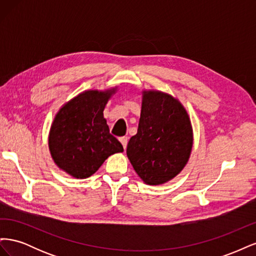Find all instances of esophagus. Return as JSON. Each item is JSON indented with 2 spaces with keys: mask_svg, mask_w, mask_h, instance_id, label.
<instances>
[{
  "mask_svg": "<svg viewBox=\"0 0 256 256\" xmlns=\"http://www.w3.org/2000/svg\"><path fill=\"white\" fill-rule=\"evenodd\" d=\"M120 143H122V145L124 148L126 150L127 143H128V138H127V136H122V138H120Z\"/></svg>",
  "mask_w": 256,
  "mask_h": 256,
  "instance_id": "obj_1",
  "label": "esophagus"
}]
</instances>
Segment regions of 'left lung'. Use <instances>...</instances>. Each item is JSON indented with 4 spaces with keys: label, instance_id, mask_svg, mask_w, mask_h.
I'll return each instance as SVG.
<instances>
[{
    "label": "left lung",
    "instance_id": "left-lung-1",
    "mask_svg": "<svg viewBox=\"0 0 256 256\" xmlns=\"http://www.w3.org/2000/svg\"><path fill=\"white\" fill-rule=\"evenodd\" d=\"M193 145L191 120L177 98L160 90H143L138 132L127 145V157L141 180L166 184L187 164Z\"/></svg>",
    "mask_w": 256,
    "mask_h": 256
}]
</instances>
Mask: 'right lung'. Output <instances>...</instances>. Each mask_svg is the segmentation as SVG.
<instances>
[{"label": "right lung", "mask_w": 256, "mask_h": 256, "mask_svg": "<svg viewBox=\"0 0 256 256\" xmlns=\"http://www.w3.org/2000/svg\"><path fill=\"white\" fill-rule=\"evenodd\" d=\"M116 88L90 90L64 104L54 118L49 138L51 157L60 170L84 180L97 172L104 160L122 152V145L109 132L104 110Z\"/></svg>", "instance_id": "right-lung-1"}]
</instances>
